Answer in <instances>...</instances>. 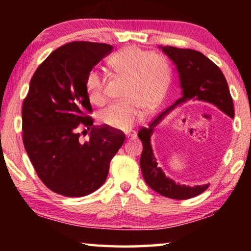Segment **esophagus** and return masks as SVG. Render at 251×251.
I'll list each match as a JSON object with an SVG mask.
<instances>
[{"instance_id":"1","label":"esophagus","mask_w":251,"mask_h":251,"mask_svg":"<svg viewBox=\"0 0 251 251\" xmlns=\"http://www.w3.org/2000/svg\"><path fill=\"white\" fill-rule=\"evenodd\" d=\"M126 136H127V138H129V139L136 138V137H137V131H136V130H130V131H128V133L126 134Z\"/></svg>"}]
</instances>
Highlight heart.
Instances as JSON below:
<instances>
[{
    "mask_svg": "<svg viewBox=\"0 0 251 251\" xmlns=\"http://www.w3.org/2000/svg\"><path fill=\"white\" fill-rule=\"evenodd\" d=\"M108 65L128 80L123 95L126 100L105 108L100 114V121L112 128L129 129L143 118V109L151 112L165 99L172 82L171 63L164 55L126 46L108 58ZM85 87L92 104L105 103V82L99 72L93 70L87 74Z\"/></svg>",
    "mask_w": 251,
    "mask_h": 251,
    "instance_id": "obj_1",
    "label": "heart"
}]
</instances>
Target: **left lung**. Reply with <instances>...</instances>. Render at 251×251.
I'll list each match as a JSON object with an SVG mask.
<instances>
[{
  "label": "left lung",
  "mask_w": 251,
  "mask_h": 251,
  "mask_svg": "<svg viewBox=\"0 0 251 251\" xmlns=\"http://www.w3.org/2000/svg\"><path fill=\"white\" fill-rule=\"evenodd\" d=\"M163 52L175 63L179 73L182 95L171 107L151 121L150 127H142L138 137L143 143L141 156V168L146 184L161 196L172 199H189L205 192L209 185L185 186L176 184L166 177L163 171L157 166L156 158L152 154L151 136L154 127L159 124L165 115L176 106L187 100L208 101L231 118L235 117L232 97L229 92L227 80L219 67L206 57L202 53L190 49H178L174 46H164Z\"/></svg>",
  "instance_id": "left-lung-1"
}]
</instances>
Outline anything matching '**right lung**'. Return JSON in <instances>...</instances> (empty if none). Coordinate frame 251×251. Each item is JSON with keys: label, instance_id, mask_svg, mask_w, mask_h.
Masks as SVG:
<instances>
[{"label": "right lung", "instance_id": "right-lung-1", "mask_svg": "<svg viewBox=\"0 0 251 251\" xmlns=\"http://www.w3.org/2000/svg\"><path fill=\"white\" fill-rule=\"evenodd\" d=\"M112 45L71 42L53 50L37 67L22 106L23 144L34 169L52 192L82 197L95 192L108 175L109 163L125 134L93 126L86 76ZM91 130L79 141L78 129Z\"/></svg>", "mask_w": 251, "mask_h": 251}]
</instances>
